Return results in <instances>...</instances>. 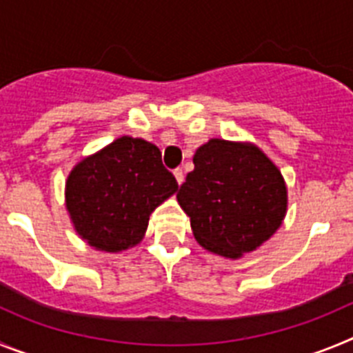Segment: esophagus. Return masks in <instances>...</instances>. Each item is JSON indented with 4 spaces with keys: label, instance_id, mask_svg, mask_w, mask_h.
Returning a JSON list of instances; mask_svg holds the SVG:
<instances>
[{
    "label": "esophagus",
    "instance_id": "1",
    "mask_svg": "<svg viewBox=\"0 0 353 353\" xmlns=\"http://www.w3.org/2000/svg\"><path fill=\"white\" fill-rule=\"evenodd\" d=\"M173 174H174V179H176V182H179V183L183 182V170H182V168H176V170L173 171Z\"/></svg>",
    "mask_w": 353,
    "mask_h": 353
}]
</instances>
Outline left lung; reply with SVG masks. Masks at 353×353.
Instances as JSON below:
<instances>
[{
	"mask_svg": "<svg viewBox=\"0 0 353 353\" xmlns=\"http://www.w3.org/2000/svg\"><path fill=\"white\" fill-rule=\"evenodd\" d=\"M194 170L176 194L196 240L228 258L254 251L281 226L286 187L256 146L210 139L196 150Z\"/></svg>",
	"mask_w": 353,
	"mask_h": 353,
	"instance_id": "left-lung-1",
	"label": "left lung"
}]
</instances>
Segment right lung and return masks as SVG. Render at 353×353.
Segmentation results:
<instances>
[{"label":"right lung","instance_id":"1","mask_svg":"<svg viewBox=\"0 0 353 353\" xmlns=\"http://www.w3.org/2000/svg\"><path fill=\"white\" fill-rule=\"evenodd\" d=\"M161 150L145 139L118 138L79 162L67 180V208L90 245L118 252L136 245L150 214L176 192Z\"/></svg>","mask_w":353,"mask_h":353}]
</instances>
